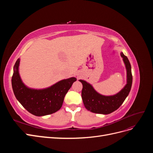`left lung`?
Instances as JSON below:
<instances>
[{
  "label": "left lung",
  "mask_w": 153,
  "mask_h": 153,
  "mask_svg": "<svg viewBox=\"0 0 153 153\" xmlns=\"http://www.w3.org/2000/svg\"><path fill=\"white\" fill-rule=\"evenodd\" d=\"M126 69V84L117 94L105 96L98 93L89 83L79 80L83 85L82 98L86 109L95 114H109L118 109L130 92L132 85V74L130 62L126 56L121 52Z\"/></svg>",
  "instance_id": "1"
}]
</instances>
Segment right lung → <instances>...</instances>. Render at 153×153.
<instances>
[{"label": "right lung", "instance_id": "obj_1", "mask_svg": "<svg viewBox=\"0 0 153 153\" xmlns=\"http://www.w3.org/2000/svg\"><path fill=\"white\" fill-rule=\"evenodd\" d=\"M20 62V59H18L14 66L11 84L14 94L21 105L36 116L52 114L61 109L65 95L76 78L71 77L60 80L45 89H32L22 80Z\"/></svg>", "mask_w": 153, "mask_h": 153}]
</instances>
